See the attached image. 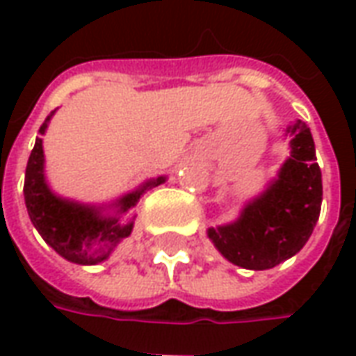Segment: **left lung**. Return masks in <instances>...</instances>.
I'll return each mask as SVG.
<instances>
[{
  "label": "left lung",
  "mask_w": 356,
  "mask_h": 356,
  "mask_svg": "<svg viewBox=\"0 0 356 356\" xmlns=\"http://www.w3.org/2000/svg\"><path fill=\"white\" fill-rule=\"evenodd\" d=\"M291 156L267 193L244 208L236 223L209 229L217 250L234 265L265 270L305 246L322 204V173L314 140L303 122L288 127Z\"/></svg>",
  "instance_id": "1"
}]
</instances>
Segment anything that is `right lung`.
Instances as JSON below:
<instances>
[{"label":"right lung","mask_w":356,"mask_h":356,"mask_svg":"<svg viewBox=\"0 0 356 356\" xmlns=\"http://www.w3.org/2000/svg\"><path fill=\"white\" fill-rule=\"evenodd\" d=\"M51 114L45 118L40 133L45 131ZM162 181L163 177L150 181L137 193L124 196L120 200V209L127 211L133 208L147 186L160 185ZM24 202L28 216L38 232L42 234V238L58 255L72 263L95 265L102 261L108 257L110 250L120 240L131 234L133 223L120 225L116 217H101L97 209L60 200L51 193L43 179V148L40 137L35 139L32 154L28 158L24 175Z\"/></svg>","instance_id":"add662e5"}]
</instances>
